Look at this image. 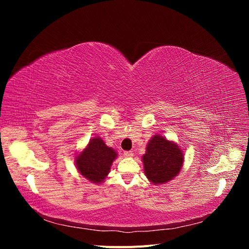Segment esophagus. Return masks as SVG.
Segmentation results:
<instances>
[{
	"label": "esophagus",
	"mask_w": 249,
	"mask_h": 249,
	"mask_svg": "<svg viewBox=\"0 0 249 249\" xmlns=\"http://www.w3.org/2000/svg\"><path fill=\"white\" fill-rule=\"evenodd\" d=\"M124 156L125 158H131V157L134 156V153L132 152V150H126V152L124 153Z\"/></svg>",
	"instance_id": "obj_1"
}]
</instances>
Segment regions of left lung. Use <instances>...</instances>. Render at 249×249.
Here are the masks:
<instances>
[{
  "label": "left lung",
  "mask_w": 249,
  "mask_h": 249,
  "mask_svg": "<svg viewBox=\"0 0 249 249\" xmlns=\"http://www.w3.org/2000/svg\"><path fill=\"white\" fill-rule=\"evenodd\" d=\"M144 172L153 184H164L175 178L183 166V152L176 143L160 135L149 140L142 157Z\"/></svg>",
  "instance_id": "obj_1"
}]
</instances>
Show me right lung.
I'll return each mask as SVG.
<instances>
[{"label": "right lung", "instance_id": "1", "mask_svg": "<svg viewBox=\"0 0 249 249\" xmlns=\"http://www.w3.org/2000/svg\"><path fill=\"white\" fill-rule=\"evenodd\" d=\"M116 157L114 149L108 147L101 138L95 137L76 158V164L83 177L97 184L108 176L111 164Z\"/></svg>", "mask_w": 249, "mask_h": 249}]
</instances>
